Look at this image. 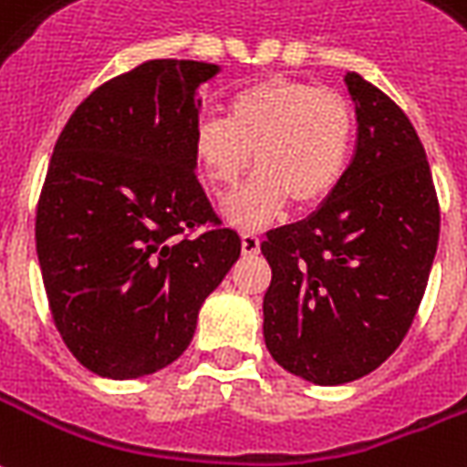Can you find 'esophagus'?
<instances>
[{"label":"esophagus","instance_id":"obj_1","mask_svg":"<svg viewBox=\"0 0 467 467\" xmlns=\"http://www.w3.org/2000/svg\"><path fill=\"white\" fill-rule=\"evenodd\" d=\"M243 252L244 254H257L260 252V237H257V233H243Z\"/></svg>","mask_w":467,"mask_h":467}]
</instances>
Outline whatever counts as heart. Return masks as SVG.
<instances>
[{"instance_id": "b5f03b06", "label": "heart", "mask_w": 467, "mask_h": 467, "mask_svg": "<svg viewBox=\"0 0 467 467\" xmlns=\"http://www.w3.org/2000/svg\"><path fill=\"white\" fill-rule=\"evenodd\" d=\"M357 116L337 91L289 78H267L234 93L227 119H200L192 158L213 192L250 182L223 200V217L237 227L277 220L289 202L319 205L339 188L351 161Z\"/></svg>"}]
</instances>
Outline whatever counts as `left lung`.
<instances>
[{"label": "left lung", "instance_id": "1", "mask_svg": "<svg viewBox=\"0 0 467 467\" xmlns=\"http://www.w3.org/2000/svg\"><path fill=\"white\" fill-rule=\"evenodd\" d=\"M357 153L312 215L269 230L265 344L289 374L339 386L371 374L406 337L441 233L433 175L409 116L366 78L344 76Z\"/></svg>", "mask_w": 467, "mask_h": 467}]
</instances>
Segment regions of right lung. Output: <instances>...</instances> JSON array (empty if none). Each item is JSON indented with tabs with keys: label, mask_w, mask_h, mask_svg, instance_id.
I'll return each mask as SVG.
<instances>
[{
	"label": "right lung",
	"mask_w": 467,
	"mask_h": 467,
	"mask_svg": "<svg viewBox=\"0 0 467 467\" xmlns=\"http://www.w3.org/2000/svg\"><path fill=\"white\" fill-rule=\"evenodd\" d=\"M215 64L155 58L99 86L61 130L36 254L61 339L103 379L155 374L188 348L243 240L195 178L198 88Z\"/></svg>",
	"instance_id": "obj_1"
}]
</instances>
